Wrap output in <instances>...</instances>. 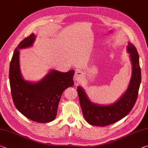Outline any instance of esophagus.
Masks as SVG:
<instances>
[{"label": "esophagus", "mask_w": 148, "mask_h": 148, "mask_svg": "<svg viewBox=\"0 0 148 148\" xmlns=\"http://www.w3.org/2000/svg\"><path fill=\"white\" fill-rule=\"evenodd\" d=\"M84 78V74L79 71H77L74 74V79L75 81H81Z\"/></svg>", "instance_id": "esophagus-1"}]
</instances>
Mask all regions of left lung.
<instances>
[{
  "mask_svg": "<svg viewBox=\"0 0 148 148\" xmlns=\"http://www.w3.org/2000/svg\"><path fill=\"white\" fill-rule=\"evenodd\" d=\"M127 51L129 53L132 64L131 79L126 91L114 103L102 105L92 102L83 87L77 86L80 106L84 118L89 124L104 127L114 123L126 116L133 108L141 83V70L138 53L136 47L131 42L128 43Z\"/></svg>",
  "mask_w": 148,
  "mask_h": 148,
  "instance_id": "1",
  "label": "left lung"
}]
</instances>
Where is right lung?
I'll return each instance as SVG.
<instances>
[{"mask_svg":"<svg viewBox=\"0 0 148 148\" xmlns=\"http://www.w3.org/2000/svg\"><path fill=\"white\" fill-rule=\"evenodd\" d=\"M35 39L34 34H31L15 49L10 64V85L14 103L18 111L32 121L49 123L56 119L62 92L74 86L75 71L62 72L53 69L38 82L25 79L20 69L19 50L31 47Z\"/></svg>","mask_w":148,"mask_h":148,"instance_id":"1","label":"right lung"}]
</instances>
